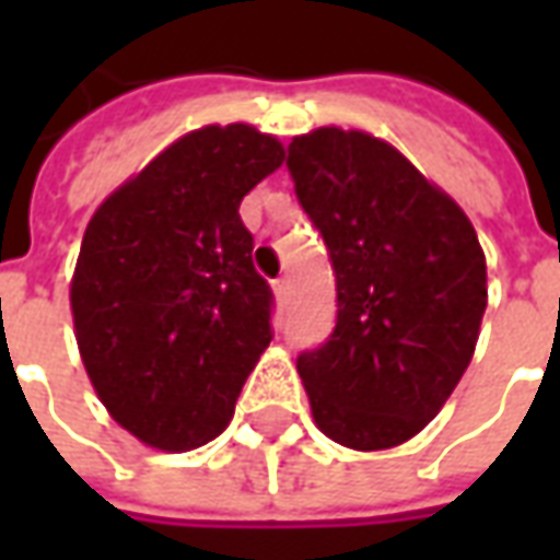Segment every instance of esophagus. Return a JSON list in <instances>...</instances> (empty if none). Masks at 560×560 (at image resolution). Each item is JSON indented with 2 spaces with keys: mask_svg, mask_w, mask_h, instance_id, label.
Masks as SVG:
<instances>
[{
  "mask_svg": "<svg viewBox=\"0 0 560 560\" xmlns=\"http://www.w3.org/2000/svg\"><path fill=\"white\" fill-rule=\"evenodd\" d=\"M272 291H276V300L284 305L288 303V296H291V284H288V279H276L272 281Z\"/></svg>",
  "mask_w": 560,
  "mask_h": 560,
  "instance_id": "esophagus-1",
  "label": "esophagus"
}]
</instances>
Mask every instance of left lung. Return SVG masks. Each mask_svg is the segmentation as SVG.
<instances>
[{"mask_svg": "<svg viewBox=\"0 0 560 560\" xmlns=\"http://www.w3.org/2000/svg\"><path fill=\"white\" fill-rule=\"evenodd\" d=\"M288 171L336 272V327L296 360L317 429L351 450L405 444L444 408L477 348V231L399 149L363 131L293 138Z\"/></svg>", "mask_w": 560, "mask_h": 560, "instance_id": "1", "label": "left lung"}]
</instances>
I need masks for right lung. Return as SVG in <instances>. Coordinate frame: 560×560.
<instances>
[{
  "instance_id": "add662e5",
  "label": "right lung",
  "mask_w": 560,
  "mask_h": 560,
  "mask_svg": "<svg viewBox=\"0 0 560 560\" xmlns=\"http://www.w3.org/2000/svg\"><path fill=\"white\" fill-rule=\"evenodd\" d=\"M284 147L245 122L207 126L95 209L71 279L92 387L143 444L183 453L233 417L272 341V291L252 264L243 197Z\"/></svg>"
}]
</instances>
